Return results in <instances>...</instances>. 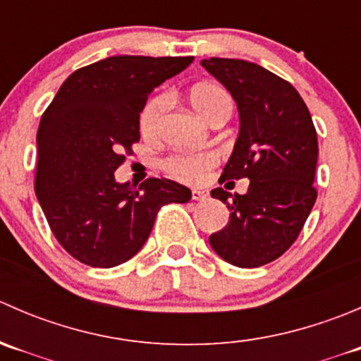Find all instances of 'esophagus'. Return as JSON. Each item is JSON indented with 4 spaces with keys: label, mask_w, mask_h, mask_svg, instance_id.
<instances>
[{
    "label": "esophagus",
    "mask_w": 361,
    "mask_h": 361,
    "mask_svg": "<svg viewBox=\"0 0 361 361\" xmlns=\"http://www.w3.org/2000/svg\"><path fill=\"white\" fill-rule=\"evenodd\" d=\"M192 199H194V201H206L207 192L199 190V188H194V190H192Z\"/></svg>",
    "instance_id": "34e87169"
}]
</instances>
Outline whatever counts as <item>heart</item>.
I'll return each instance as SVG.
<instances>
[{"label": "heart", "instance_id": "1", "mask_svg": "<svg viewBox=\"0 0 361 361\" xmlns=\"http://www.w3.org/2000/svg\"><path fill=\"white\" fill-rule=\"evenodd\" d=\"M190 103L195 111L206 118L207 122L214 118L220 111L232 110V99L224 87L216 83H199L190 90ZM167 97L157 96L145 106L141 111L140 126L145 136H154L159 129L160 116L166 110ZM218 164V155L214 152H187V154H176L166 159L164 167L167 173L173 174L178 180L185 183H199L206 178L207 171L213 169Z\"/></svg>", "mask_w": 361, "mask_h": 361}]
</instances>
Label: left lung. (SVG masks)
Masks as SVG:
<instances>
[{
    "instance_id": "obj_1",
    "label": "left lung",
    "mask_w": 361,
    "mask_h": 361,
    "mask_svg": "<svg viewBox=\"0 0 361 361\" xmlns=\"http://www.w3.org/2000/svg\"><path fill=\"white\" fill-rule=\"evenodd\" d=\"M201 64L232 94L239 111L238 140L220 181L250 180L245 195L211 190L231 218L209 235V245L235 267H260L293 245L316 202L314 123L292 83L265 68L220 57Z\"/></svg>"
}]
</instances>
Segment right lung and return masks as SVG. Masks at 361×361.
I'll list each match as a JSON object with an SVG mask.
<instances>
[{
    "mask_svg": "<svg viewBox=\"0 0 361 361\" xmlns=\"http://www.w3.org/2000/svg\"><path fill=\"white\" fill-rule=\"evenodd\" d=\"M194 57L115 56L76 69L39 120L36 197L54 235L90 267L133 258L159 209L188 202L190 188L148 178L140 188L113 176L140 141V113L155 87Z\"/></svg>",
    "mask_w": 361,
    "mask_h": 361,
    "instance_id": "1",
    "label": "right lung"
}]
</instances>
